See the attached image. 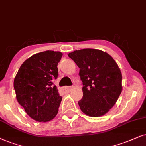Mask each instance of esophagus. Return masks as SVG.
Wrapping results in <instances>:
<instances>
[{"mask_svg":"<svg viewBox=\"0 0 146 146\" xmlns=\"http://www.w3.org/2000/svg\"><path fill=\"white\" fill-rule=\"evenodd\" d=\"M73 87H65V88H63V90L65 91H71V89H72Z\"/></svg>","mask_w":146,"mask_h":146,"instance_id":"esophagus-1","label":"esophagus"}]
</instances>
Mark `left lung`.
Returning <instances> with one entry per match:
<instances>
[{"instance_id": "8db88e82", "label": "left lung", "mask_w": 146, "mask_h": 146, "mask_svg": "<svg viewBox=\"0 0 146 146\" xmlns=\"http://www.w3.org/2000/svg\"><path fill=\"white\" fill-rule=\"evenodd\" d=\"M79 67L83 96L78 104L85 115H104L122 91V75L117 63L106 52L93 48L74 50L68 54Z\"/></svg>"}]
</instances>
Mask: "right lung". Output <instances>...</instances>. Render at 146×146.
I'll return each mask as SVG.
<instances>
[{"mask_svg":"<svg viewBox=\"0 0 146 146\" xmlns=\"http://www.w3.org/2000/svg\"><path fill=\"white\" fill-rule=\"evenodd\" d=\"M62 56L61 52L53 50L35 54L25 60L15 77L17 100L36 121H49L59 111L62 97L52 79L58 76L57 65Z\"/></svg>","mask_w":146,"mask_h":146,"instance_id":"1","label":"right lung"}]
</instances>
